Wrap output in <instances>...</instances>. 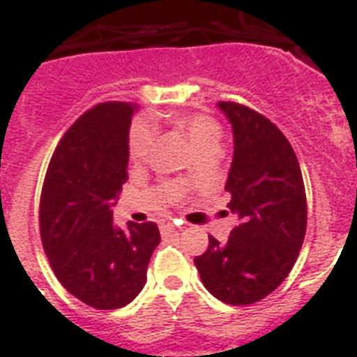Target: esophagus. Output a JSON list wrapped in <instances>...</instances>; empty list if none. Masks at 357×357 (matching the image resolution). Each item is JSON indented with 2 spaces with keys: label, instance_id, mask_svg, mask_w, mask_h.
<instances>
[{
  "label": "esophagus",
  "instance_id": "1",
  "mask_svg": "<svg viewBox=\"0 0 357 357\" xmlns=\"http://www.w3.org/2000/svg\"><path fill=\"white\" fill-rule=\"evenodd\" d=\"M159 227H161V233L167 234L169 231H174V229L178 227V224H176V220L165 218V220H161V225H159Z\"/></svg>",
  "mask_w": 357,
  "mask_h": 357
}]
</instances>
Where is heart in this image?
Wrapping results in <instances>:
<instances>
[{
	"label": "heart",
	"mask_w": 357,
	"mask_h": 357,
	"mask_svg": "<svg viewBox=\"0 0 357 357\" xmlns=\"http://www.w3.org/2000/svg\"><path fill=\"white\" fill-rule=\"evenodd\" d=\"M170 123L185 133L196 153L220 150L222 144V126L213 117L204 113H176ZM153 143V132L143 119H135L130 124L126 150L132 161H141L150 153Z\"/></svg>",
	"instance_id": "b5f03b06"
}]
</instances>
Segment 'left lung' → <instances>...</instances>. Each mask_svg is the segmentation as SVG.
I'll list each match as a JSON object with an SVG mask.
<instances>
[{
	"label": "left lung",
	"mask_w": 357,
	"mask_h": 357,
	"mask_svg": "<svg viewBox=\"0 0 357 357\" xmlns=\"http://www.w3.org/2000/svg\"><path fill=\"white\" fill-rule=\"evenodd\" d=\"M218 106L233 124L225 190L240 224L225 244L208 236L194 264L216 299L240 306L268 297L294 268L306 234V190L291 144L268 117L238 102Z\"/></svg>",
	"instance_id": "8db88e82"
}]
</instances>
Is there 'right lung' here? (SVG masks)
<instances>
[{
  "label": "right lung",
  "mask_w": 357,
  "mask_h": 357,
  "mask_svg": "<svg viewBox=\"0 0 357 357\" xmlns=\"http://www.w3.org/2000/svg\"><path fill=\"white\" fill-rule=\"evenodd\" d=\"M130 102L95 104L63 133L40 196V234L56 279L97 310L132 303L146 282L161 242L153 222L113 225L117 194L128 179Z\"/></svg>",
  "instance_id": "obj_1"
}]
</instances>
